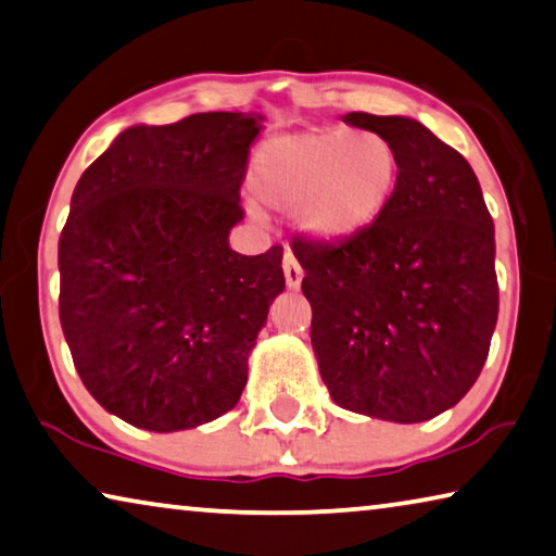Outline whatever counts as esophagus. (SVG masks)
<instances>
[{"label":"esophagus","instance_id":"1","mask_svg":"<svg viewBox=\"0 0 556 556\" xmlns=\"http://www.w3.org/2000/svg\"><path fill=\"white\" fill-rule=\"evenodd\" d=\"M281 267H285V279H287V287L289 289H299L302 287V277H304V269L299 267V262L292 252H285V262H281Z\"/></svg>","mask_w":556,"mask_h":556}]
</instances>
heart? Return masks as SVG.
<instances>
[{"label":"heart","instance_id":"1","mask_svg":"<svg viewBox=\"0 0 556 556\" xmlns=\"http://www.w3.org/2000/svg\"><path fill=\"white\" fill-rule=\"evenodd\" d=\"M401 161L371 130L316 128L260 148L252 188L264 205L292 213L314 242H341L374 227L399 188Z\"/></svg>","mask_w":556,"mask_h":556}]
</instances>
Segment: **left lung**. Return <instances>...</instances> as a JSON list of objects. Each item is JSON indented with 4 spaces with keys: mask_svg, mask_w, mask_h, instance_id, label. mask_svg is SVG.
Instances as JSON below:
<instances>
[{
    "mask_svg": "<svg viewBox=\"0 0 556 556\" xmlns=\"http://www.w3.org/2000/svg\"><path fill=\"white\" fill-rule=\"evenodd\" d=\"M389 138L399 188L381 219L341 242L292 244L312 346L333 403L422 422L472 389L497 324L495 225L470 163L408 116L346 113Z\"/></svg>",
    "mask_w": 556,
    "mask_h": 556,
    "instance_id": "8db88e82",
    "label": "left lung"
}]
</instances>
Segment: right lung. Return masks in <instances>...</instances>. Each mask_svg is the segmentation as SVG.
<instances>
[{
	"mask_svg": "<svg viewBox=\"0 0 556 556\" xmlns=\"http://www.w3.org/2000/svg\"><path fill=\"white\" fill-rule=\"evenodd\" d=\"M260 113L130 126L76 182L59 240V319L78 376L130 426L175 433L240 401L285 292L281 247L235 252Z\"/></svg>",
	"mask_w": 556,
	"mask_h": 556,
	"instance_id": "1",
	"label": "right lung"
}]
</instances>
